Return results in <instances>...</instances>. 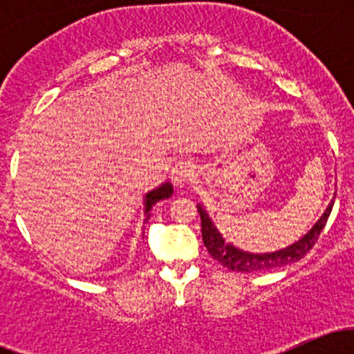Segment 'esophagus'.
<instances>
[{
    "label": "esophagus",
    "mask_w": 354,
    "mask_h": 354,
    "mask_svg": "<svg viewBox=\"0 0 354 354\" xmlns=\"http://www.w3.org/2000/svg\"><path fill=\"white\" fill-rule=\"evenodd\" d=\"M194 176V165L189 160H181L174 163L171 168V180L174 185L185 186L193 180Z\"/></svg>",
    "instance_id": "1"
}]
</instances>
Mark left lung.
Segmentation results:
<instances>
[{"instance_id":"left-lung-1","label":"left lung","mask_w":354,"mask_h":354,"mask_svg":"<svg viewBox=\"0 0 354 354\" xmlns=\"http://www.w3.org/2000/svg\"><path fill=\"white\" fill-rule=\"evenodd\" d=\"M333 205H335V198L330 201V205L324 209V213L321 214L318 221L313 225V228L308 231L303 238H299L298 241L293 243V245L283 248V250L273 251V253H248V251H243L239 250V248L233 246L231 243H226L216 226H214V223L211 221L206 209L203 208L201 205H198L196 208L200 211L201 216L203 243H205L208 253L213 256L218 263H221L223 266L228 268L231 271L253 273V271H265L271 270V268H279L284 265H290V263L299 261V259L311 250L313 245L318 241L319 233L323 231L324 226H326L328 218H330L331 214Z\"/></svg>"}]
</instances>
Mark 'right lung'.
<instances>
[{"label":"right lung","instance_id":"1","mask_svg":"<svg viewBox=\"0 0 354 354\" xmlns=\"http://www.w3.org/2000/svg\"><path fill=\"white\" fill-rule=\"evenodd\" d=\"M171 194H173V185L168 181L163 183L161 186H158V188L151 189L149 193H146V196H145V214H146L145 223L149 219V211H151L153 206L156 205L158 201L171 198Z\"/></svg>","mask_w":354,"mask_h":354}]
</instances>
